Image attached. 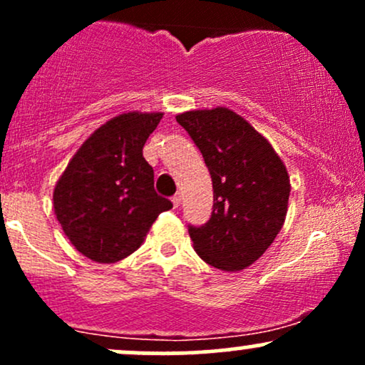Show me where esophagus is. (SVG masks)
Instances as JSON below:
<instances>
[{
	"mask_svg": "<svg viewBox=\"0 0 365 365\" xmlns=\"http://www.w3.org/2000/svg\"><path fill=\"white\" fill-rule=\"evenodd\" d=\"M171 202H173V206H175V207H178L180 204H182V195L177 194V195L173 197V199H171Z\"/></svg>",
	"mask_w": 365,
	"mask_h": 365,
	"instance_id": "1",
	"label": "esophagus"
}]
</instances>
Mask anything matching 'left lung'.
<instances>
[{"instance_id": "obj_1", "label": "left lung", "mask_w": 365, "mask_h": 365, "mask_svg": "<svg viewBox=\"0 0 365 365\" xmlns=\"http://www.w3.org/2000/svg\"><path fill=\"white\" fill-rule=\"evenodd\" d=\"M177 121L202 153L215 204L204 226H190L197 255L221 271H242L269 249L283 228L290 177L269 140L225 106L192 110Z\"/></svg>"}]
</instances>
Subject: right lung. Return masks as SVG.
Segmentation results:
<instances>
[{
    "label": "right lung",
    "instance_id": "add662e5",
    "mask_svg": "<svg viewBox=\"0 0 365 365\" xmlns=\"http://www.w3.org/2000/svg\"><path fill=\"white\" fill-rule=\"evenodd\" d=\"M163 113H121L87 137L53 190L63 232L91 261L111 264L135 252L159 212L173 207L154 190L142 156Z\"/></svg>",
    "mask_w": 365,
    "mask_h": 365
}]
</instances>
